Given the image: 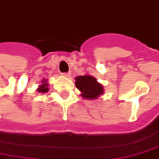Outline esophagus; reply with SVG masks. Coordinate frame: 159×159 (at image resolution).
Here are the masks:
<instances>
[{
  "instance_id": "obj_1",
  "label": "esophagus",
  "mask_w": 159,
  "mask_h": 159,
  "mask_svg": "<svg viewBox=\"0 0 159 159\" xmlns=\"http://www.w3.org/2000/svg\"><path fill=\"white\" fill-rule=\"evenodd\" d=\"M64 76H67V77H69V76H70V72H68V73H64L63 74Z\"/></svg>"
}]
</instances>
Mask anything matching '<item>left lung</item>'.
Listing matches in <instances>:
<instances>
[{
	"label": "left lung",
	"instance_id": "8db88e82",
	"mask_svg": "<svg viewBox=\"0 0 159 159\" xmlns=\"http://www.w3.org/2000/svg\"><path fill=\"white\" fill-rule=\"evenodd\" d=\"M76 87L81 91V96L87 100H95L103 95V86L94 76L89 75L78 76L76 78Z\"/></svg>",
	"mask_w": 159,
	"mask_h": 159
}]
</instances>
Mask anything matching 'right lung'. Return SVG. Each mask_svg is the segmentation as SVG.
<instances>
[{
  "label": "right lung",
  "instance_id": "1",
  "mask_svg": "<svg viewBox=\"0 0 159 159\" xmlns=\"http://www.w3.org/2000/svg\"><path fill=\"white\" fill-rule=\"evenodd\" d=\"M48 90L49 89L47 80H43L42 81V84L39 86V88L37 89V91L39 93H46Z\"/></svg>",
  "mask_w": 159,
  "mask_h": 159
}]
</instances>
